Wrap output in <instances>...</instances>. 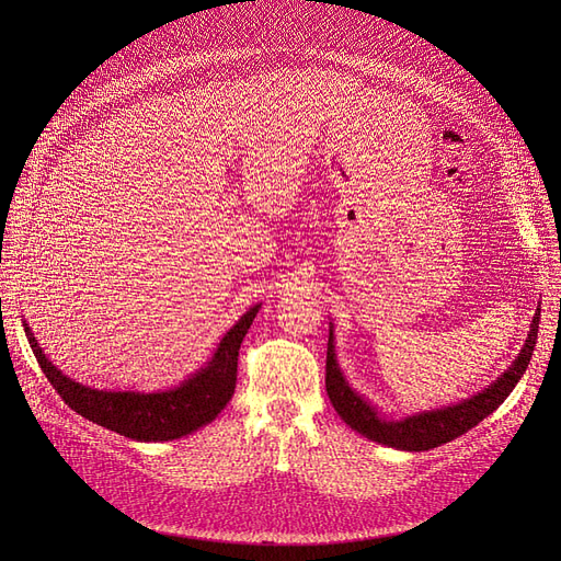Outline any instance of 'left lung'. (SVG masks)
I'll list each match as a JSON object with an SVG mask.
<instances>
[{
    "mask_svg": "<svg viewBox=\"0 0 561 561\" xmlns=\"http://www.w3.org/2000/svg\"><path fill=\"white\" fill-rule=\"evenodd\" d=\"M539 318L541 309H537L533 318V328L525 339V345L520 355L512 362V366L500 375L489 389L482 393L468 398L453 407H440L434 411H423L416 416H407L402 421H387L379 416V411L364 400L355 389H352L336 362L334 352V330L330 328V341H328V366H325V387L330 402L334 404L336 414L347 423L352 430H357L370 440H377L381 446L409 450V453H423L432 450L440 444H448V440L461 436L470 427H476L480 421H484L489 414L507 400V396L518 385L523 377L529 357H533V350L537 345L539 334Z\"/></svg>",
    "mask_w": 561,
    "mask_h": 561,
    "instance_id": "left-lung-1",
    "label": "left lung"
}]
</instances>
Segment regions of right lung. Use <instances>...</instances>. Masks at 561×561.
Wrapping results in <instances>:
<instances>
[{"mask_svg": "<svg viewBox=\"0 0 561 561\" xmlns=\"http://www.w3.org/2000/svg\"><path fill=\"white\" fill-rule=\"evenodd\" d=\"M261 305L250 307L241 320L222 336L214 357L204 368L186 377L180 387L157 393L98 391L83 387L58 370L38 345L24 320V332L54 391L79 416L134 440H172L209 425L236 389L239 350Z\"/></svg>", "mask_w": 561, "mask_h": 561, "instance_id": "1", "label": "right lung"}]
</instances>
